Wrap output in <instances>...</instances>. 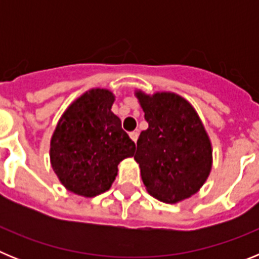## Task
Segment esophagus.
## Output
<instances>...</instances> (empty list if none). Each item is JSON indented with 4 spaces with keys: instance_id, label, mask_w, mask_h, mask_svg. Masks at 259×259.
I'll return each mask as SVG.
<instances>
[{
    "instance_id": "esophagus-1",
    "label": "esophagus",
    "mask_w": 259,
    "mask_h": 259,
    "mask_svg": "<svg viewBox=\"0 0 259 259\" xmlns=\"http://www.w3.org/2000/svg\"><path fill=\"white\" fill-rule=\"evenodd\" d=\"M130 137H131L132 140H134L135 143H136V141H137V139H139V132H137V131H134V132H131V134H130Z\"/></svg>"
}]
</instances>
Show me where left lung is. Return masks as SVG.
Segmentation results:
<instances>
[{"label": "left lung", "instance_id": "1", "mask_svg": "<svg viewBox=\"0 0 259 259\" xmlns=\"http://www.w3.org/2000/svg\"><path fill=\"white\" fill-rule=\"evenodd\" d=\"M149 127L137 140L135 161L148 193L176 203L197 193L209 178L212 148L194 107L172 92L136 91Z\"/></svg>", "mask_w": 259, "mask_h": 259}]
</instances>
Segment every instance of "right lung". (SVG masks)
Segmentation results:
<instances>
[{"label":"right lung","mask_w":259,"mask_h":259,"mask_svg":"<svg viewBox=\"0 0 259 259\" xmlns=\"http://www.w3.org/2000/svg\"><path fill=\"white\" fill-rule=\"evenodd\" d=\"M115 96L93 88L75 100L58 120L50 140V163L67 191L95 197L109 191L118 164L134 157V141L111 111Z\"/></svg>","instance_id":"right-lung-1"}]
</instances>
